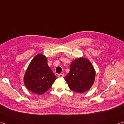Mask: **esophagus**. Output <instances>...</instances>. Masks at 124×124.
Masks as SVG:
<instances>
[{"label":"esophagus","instance_id":"1","mask_svg":"<svg viewBox=\"0 0 124 124\" xmlns=\"http://www.w3.org/2000/svg\"><path fill=\"white\" fill-rule=\"evenodd\" d=\"M58 77H59V78H62V77H64V74H60L58 75Z\"/></svg>","mask_w":124,"mask_h":124}]
</instances>
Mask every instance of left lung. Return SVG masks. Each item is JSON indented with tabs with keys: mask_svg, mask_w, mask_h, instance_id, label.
<instances>
[{
	"mask_svg": "<svg viewBox=\"0 0 124 124\" xmlns=\"http://www.w3.org/2000/svg\"><path fill=\"white\" fill-rule=\"evenodd\" d=\"M96 72L91 62L80 57L73 61L70 71L64 78L70 89L78 93L88 91L95 82Z\"/></svg>",
	"mask_w": 124,
	"mask_h": 124,
	"instance_id": "1",
	"label": "left lung"
}]
</instances>
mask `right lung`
Returning a JSON list of instances; mask_svg holds the SVG:
<instances>
[{
	"label": "right lung",
	"instance_id": "add662e5",
	"mask_svg": "<svg viewBox=\"0 0 124 124\" xmlns=\"http://www.w3.org/2000/svg\"><path fill=\"white\" fill-rule=\"evenodd\" d=\"M56 79L47 65L46 57L39 54L28 65L24 75L23 82L29 91L40 95L51 87Z\"/></svg>",
	"mask_w": 124,
	"mask_h": 124
}]
</instances>
